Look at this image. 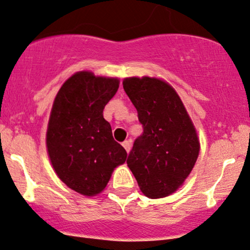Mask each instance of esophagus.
<instances>
[{
    "mask_svg": "<svg viewBox=\"0 0 250 250\" xmlns=\"http://www.w3.org/2000/svg\"><path fill=\"white\" fill-rule=\"evenodd\" d=\"M122 146H123V148L125 149V151L129 152V151H130V148H131V141L130 140L125 141V142L122 143Z\"/></svg>",
    "mask_w": 250,
    "mask_h": 250,
    "instance_id": "esophagus-1",
    "label": "esophagus"
}]
</instances>
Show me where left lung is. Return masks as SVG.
<instances>
[{
	"label": "left lung",
	"instance_id": "8db88e82",
	"mask_svg": "<svg viewBox=\"0 0 250 250\" xmlns=\"http://www.w3.org/2000/svg\"><path fill=\"white\" fill-rule=\"evenodd\" d=\"M123 88L143 127L129 152V169L146 197H167L193 169L199 155L195 129L169 83L149 77L128 78Z\"/></svg>",
	"mask_w": 250,
	"mask_h": 250
}]
</instances>
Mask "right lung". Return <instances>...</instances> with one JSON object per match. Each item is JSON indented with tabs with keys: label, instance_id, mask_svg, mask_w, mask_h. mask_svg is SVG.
I'll return each mask as SVG.
<instances>
[{
	"label": "right lung",
	"instance_id": "add662e5",
	"mask_svg": "<svg viewBox=\"0 0 250 250\" xmlns=\"http://www.w3.org/2000/svg\"><path fill=\"white\" fill-rule=\"evenodd\" d=\"M119 80L78 72L59 89L49 120L47 151L58 177L83 195L106 188L127 151L113 138L104 109L115 95Z\"/></svg>",
	"mask_w": 250,
	"mask_h": 250
}]
</instances>
